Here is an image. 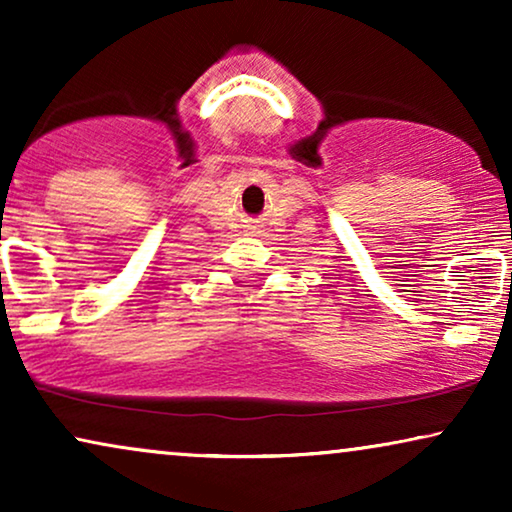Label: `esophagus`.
<instances>
[{
	"mask_svg": "<svg viewBox=\"0 0 512 512\" xmlns=\"http://www.w3.org/2000/svg\"><path fill=\"white\" fill-rule=\"evenodd\" d=\"M247 233H249V235H261V230H258L256 226H249Z\"/></svg>",
	"mask_w": 512,
	"mask_h": 512,
	"instance_id": "esophagus-1",
	"label": "esophagus"
}]
</instances>
